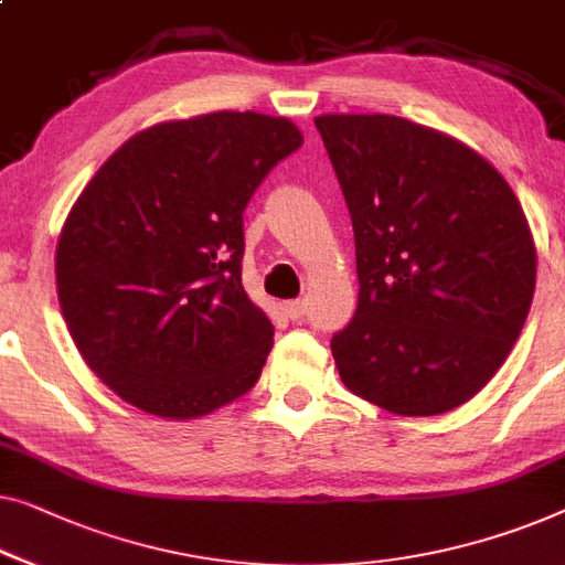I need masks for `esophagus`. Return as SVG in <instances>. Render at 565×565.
Segmentation results:
<instances>
[{
    "label": "esophagus",
    "instance_id": "1",
    "mask_svg": "<svg viewBox=\"0 0 565 565\" xmlns=\"http://www.w3.org/2000/svg\"><path fill=\"white\" fill-rule=\"evenodd\" d=\"M282 310H285V316L290 318V321H302V316H306V302L288 300V302H282Z\"/></svg>",
    "mask_w": 565,
    "mask_h": 565
}]
</instances>
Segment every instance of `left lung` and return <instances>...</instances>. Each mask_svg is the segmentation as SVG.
I'll return each mask as SVG.
<instances>
[{"label":"left lung","instance_id":"8db88e82","mask_svg":"<svg viewBox=\"0 0 565 565\" xmlns=\"http://www.w3.org/2000/svg\"><path fill=\"white\" fill-rule=\"evenodd\" d=\"M347 199L359 302L331 339L341 382L425 418L477 395L504 364L535 292L525 211L492 162L392 114L316 117Z\"/></svg>","mask_w":565,"mask_h":565}]
</instances>
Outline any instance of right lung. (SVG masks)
<instances>
[{
  "instance_id": "right-lung-1",
  "label": "right lung",
  "mask_w": 565,
  "mask_h": 565,
  "mask_svg": "<svg viewBox=\"0 0 565 565\" xmlns=\"http://www.w3.org/2000/svg\"><path fill=\"white\" fill-rule=\"evenodd\" d=\"M300 145L290 119L257 111L162 121L81 191L55 249L58 302L125 403L193 420L255 387L275 329L244 292L242 214Z\"/></svg>"
}]
</instances>
